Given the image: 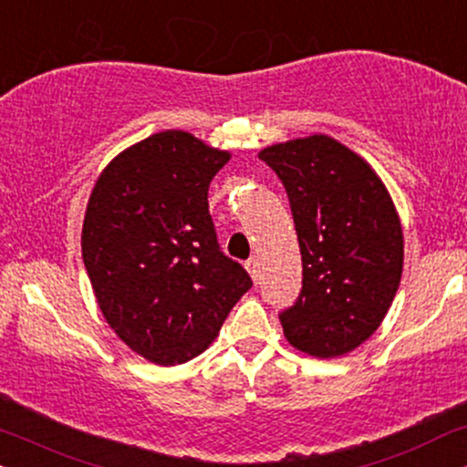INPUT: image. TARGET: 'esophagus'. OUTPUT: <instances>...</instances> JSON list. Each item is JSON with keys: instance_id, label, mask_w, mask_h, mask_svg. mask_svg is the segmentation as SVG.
<instances>
[{"instance_id": "1", "label": "esophagus", "mask_w": 467, "mask_h": 467, "mask_svg": "<svg viewBox=\"0 0 467 467\" xmlns=\"http://www.w3.org/2000/svg\"><path fill=\"white\" fill-rule=\"evenodd\" d=\"M245 269H247V273H250V275H252V279H254V282H260V263H258V260L256 258H250V260H247V263H245Z\"/></svg>"}]
</instances>
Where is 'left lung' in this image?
Listing matches in <instances>:
<instances>
[{
    "label": "left lung",
    "instance_id": "left-lung-1",
    "mask_svg": "<svg viewBox=\"0 0 467 467\" xmlns=\"http://www.w3.org/2000/svg\"><path fill=\"white\" fill-rule=\"evenodd\" d=\"M282 179L301 247L303 288L279 314L290 346L344 357L382 325L403 271V230L376 171L327 134L265 147Z\"/></svg>",
    "mask_w": 467,
    "mask_h": 467
}]
</instances>
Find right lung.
<instances>
[{"label":"right lung","instance_id":"right-lung-1","mask_svg":"<svg viewBox=\"0 0 467 467\" xmlns=\"http://www.w3.org/2000/svg\"><path fill=\"white\" fill-rule=\"evenodd\" d=\"M230 160L183 130L123 149L87 202L83 263L98 307L123 344L155 365L207 350L252 277L223 256L209 183Z\"/></svg>","mask_w":467,"mask_h":467}]
</instances>
